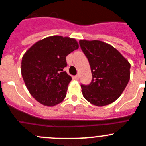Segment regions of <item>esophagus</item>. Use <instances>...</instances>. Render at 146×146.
Wrapping results in <instances>:
<instances>
[{"instance_id": "obj_1", "label": "esophagus", "mask_w": 146, "mask_h": 146, "mask_svg": "<svg viewBox=\"0 0 146 146\" xmlns=\"http://www.w3.org/2000/svg\"><path fill=\"white\" fill-rule=\"evenodd\" d=\"M79 77H80V76H79L78 74H77V75H76V76H74V79H75V80H79Z\"/></svg>"}]
</instances>
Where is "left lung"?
Listing matches in <instances>:
<instances>
[{"instance_id": "left-lung-1", "label": "left lung", "mask_w": 146, "mask_h": 146, "mask_svg": "<svg viewBox=\"0 0 146 146\" xmlns=\"http://www.w3.org/2000/svg\"><path fill=\"white\" fill-rule=\"evenodd\" d=\"M80 45L92 74L90 84L81 85L84 98L96 106L115 102L130 80V63L116 48L102 41L80 40Z\"/></svg>"}]
</instances>
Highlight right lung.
<instances>
[{
	"label": "right lung",
	"mask_w": 146,
	"mask_h": 146,
	"mask_svg": "<svg viewBox=\"0 0 146 146\" xmlns=\"http://www.w3.org/2000/svg\"><path fill=\"white\" fill-rule=\"evenodd\" d=\"M79 48L74 38L53 36L38 41L22 57L21 74L30 94L46 106L60 103L72 77L64 71L66 56Z\"/></svg>",
	"instance_id": "right-lung-1"
}]
</instances>
